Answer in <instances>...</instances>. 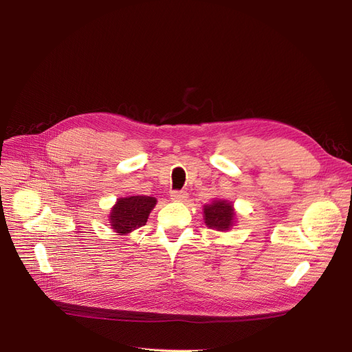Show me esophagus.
<instances>
[{"label":"esophagus","mask_w":352,"mask_h":352,"mask_svg":"<svg viewBox=\"0 0 352 352\" xmlns=\"http://www.w3.org/2000/svg\"><path fill=\"white\" fill-rule=\"evenodd\" d=\"M187 197H188V194H187L186 191H173V192H171V199H173V201L181 202V201H186Z\"/></svg>","instance_id":"obj_1"}]
</instances>
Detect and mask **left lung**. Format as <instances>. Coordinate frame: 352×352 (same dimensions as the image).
Masks as SVG:
<instances>
[{
  "instance_id": "obj_1",
  "label": "left lung",
  "mask_w": 352,
  "mask_h": 352,
  "mask_svg": "<svg viewBox=\"0 0 352 352\" xmlns=\"http://www.w3.org/2000/svg\"><path fill=\"white\" fill-rule=\"evenodd\" d=\"M206 226L215 231H230L236 223V212L234 204L228 199L215 198L211 204H206L204 208Z\"/></svg>"
}]
</instances>
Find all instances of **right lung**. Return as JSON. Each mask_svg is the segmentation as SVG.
Returning a JSON list of instances; mask_svg holds the SVG:
<instances>
[{"label": "right lung", "mask_w": 352, "mask_h": 352, "mask_svg": "<svg viewBox=\"0 0 352 352\" xmlns=\"http://www.w3.org/2000/svg\"><path fill=\"white\" fill-rule=\"evenodd\" d=\"M155 204V197L133 195L118 198L108 215L109 226L117 235L131 234L134 230L145 226Z\"/></svg>", "instance_id": "1"}]
</instances>
